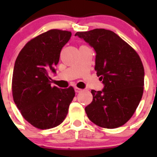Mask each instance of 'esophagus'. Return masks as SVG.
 <instances>
[{"instance_id":"34e87169","label":"esophagus","mask_w":157,"mask_h":157,"mask_svg":"<svg viewBox=\"0 0 157 157\" xmlns=\"http://www.w3.org/2000/svg\"><path fill=\"white\" fill-rule=\"evenodd\" d=\"M75 90L76 93H80V92H82V90H81V89L78 88V87H75Z\"/></svg>"}]
</instances>
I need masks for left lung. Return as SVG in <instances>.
Returning a JSON list of instances; mask_svg holds the SVG:
<instances>
[{"mask_svg": "<svg viewBox=\"0 0 157 157\" xmlns=\"http://www.w3.org/2000/svg\"><path fill=\"white\" fill-rule=\"evenodd\" d=\"M96 51L95 71L105 84L91 90L93 101L85 111L91 122L103 128L124 125L132 117L144 90L145 71L139 55L112 30L77 32Z\"/></svg>", "mask_w": 157, "mask_h": 157, "instance_id": "1", "label": "left lung"}]
</instances>
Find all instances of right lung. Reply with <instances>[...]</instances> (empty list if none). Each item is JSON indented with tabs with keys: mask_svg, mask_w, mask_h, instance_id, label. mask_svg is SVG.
I'll use <instances>...</instances> for the list:
<instances>
[{
	"mask_svg": "<svg viewBox=\"0 0 157 157\" xmlns=\"http://www.w3.org/2000/svg\"><path fill=\"white\" fill-rule=\"evenodd\" d=\"M71 36L67 30H48L29 41L16 59L12 82L14 102L25 120L37 129L61 124L75 95L72 86H52L48 75L56 72L62 48Z\"/></svg>",
	"mask_w": 157,
	"mask_h": 157,
	"instance_id": "add662e5",
	"label": "right lung"
}]
</instances>
